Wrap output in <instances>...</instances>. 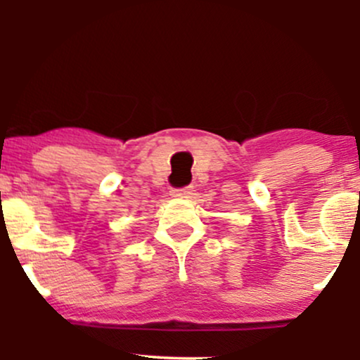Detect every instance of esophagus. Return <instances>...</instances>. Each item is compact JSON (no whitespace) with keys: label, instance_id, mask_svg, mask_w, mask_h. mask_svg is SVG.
Masks as SVG:
<instances>
[{"label":"esophagus","instance_id":"esophagus-1","mask_svg":"<svg viewBox=\"0 0 360 360\" xmlns=\"http://www.w3.org/2000/svg\"><path fill=\"white\" fill-rule=\"evenodd\" d=\"M193 186H186V188L183 189H177V191H174V196H183V198H189L193 194Z\"/></svg>","mask_w":360,"mask_h":360}]
</instances>
